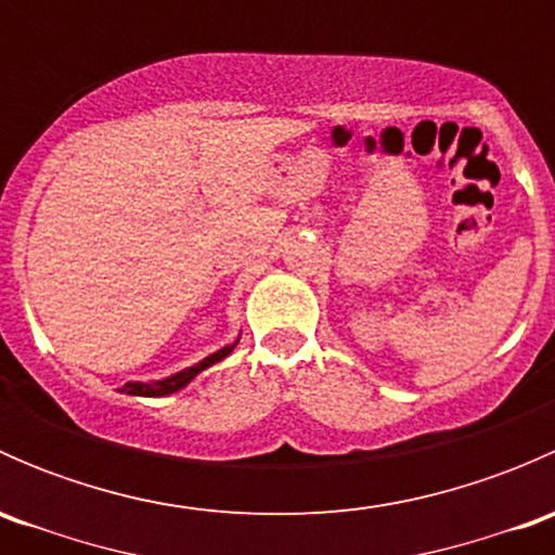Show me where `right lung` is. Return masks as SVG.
I'll use <instances>...</instances> for the list:
<instances>
[{
  "label": "right lung",
  "instance_id": "obj_1",
  "mask_svg": "<svg viewBox=\"0 0 555 555\" xmlns=\"http://www.w3.org/2000/svg\"><path fill=\"white\" fill-rule=\"evenodd\" d=\"M236 344H238V340H236ZM236 344H231V346H225V349L215 351V354H209V357H206V360H201L198 365L188 367V371L177 373V376H171V378H164V382H155V384L131 382V384H126V386H122L120 391H128V395H142V397H164V395H171V391L182 389V386L188 384L190 378H193V376H198L201 371H206V367H209V365H215V362L225 360V357L231 354L233 349H236Z\"/></svg>",
  "mask_w": 555,
  "mask_h": 555
}]
</instances>
